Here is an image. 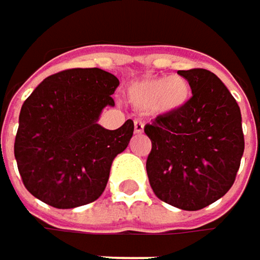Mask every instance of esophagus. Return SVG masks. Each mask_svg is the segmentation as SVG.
<instances>
[{
  "label": "esophagus",
  "instance_id": "esophagus-1",
  "mask_svg": "<svg viewBox=\"0 0 260 260\" xmlns=\"http://www.w3.org/2000/svg\"><path fill=\"white\" fill-rule=\"evenodd\" d=\"M134 132H135V134H143V132H144V125H143L140 120L134 122Z\"/></svg>",
  "mask_w": 260,
  "mask_h": 260
}]
</instances>
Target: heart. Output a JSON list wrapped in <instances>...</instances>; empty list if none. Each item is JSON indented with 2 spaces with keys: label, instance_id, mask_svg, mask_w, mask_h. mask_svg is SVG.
Instances as JSON below:
<instances>
[{
  "label": "heart",
  "instance_id": "heart-1",
  "mask_svg": "<svg viewBox=\"0 0 260 260\" xmlns=\"http://www.w3.org/2000/svg\"><path fill=\"white\" fill-rule=\"evenodd\" d=\"M191 98V87L181 75L152 77L131 82L126 88V99L141 111L169 114L183 108Z\"/></svg>",
  "mask_w": 260,
  "mask_h": 260
}]
</instances>
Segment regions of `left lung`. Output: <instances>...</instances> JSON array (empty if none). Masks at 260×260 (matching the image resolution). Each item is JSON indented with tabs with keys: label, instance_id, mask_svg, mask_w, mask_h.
Returning a JSON list of instances; mask_svg holds the SVG:
<instances>
[{
	"label": "left lung",
	"instance_id": "1",
	"mask_svg": "<svg viewBox=\"0 0 260 260\" xmlns=\"http://www.w3.org/2000/svg\"><path fill=\"white\" fill-rule=\"evenodd\" d=\"M192 96L173 113L158 116L144 132L152 141L146 161L158 199L183 211H199L234 185L244 153L241 110L215 74L179 71Z\"/></svg>",
	"mask_w": 260,
	"mask_h": 260
}]
</instances>
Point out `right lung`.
Masks as SVG:
<instances>
[{
	"label": "right lung",
	"mask_w": 260,
	"mask_h": 260,
	"mask_svg": "<svg viewBox=\"0 0 260 260\" xmlns=\"http://www.w3.org/2000/svg\"><path fill=\"white\" fill-rule=\"evenodd\" d=\"M119 85L98 68L68 69L45 78L26 98L15 140L25 188L43 203L71 209L104 192L114 158L129 144L134 122L119 129L98 123Z\"/></svg>",
	"instance_id": "obj_1"
}]
</instances>
